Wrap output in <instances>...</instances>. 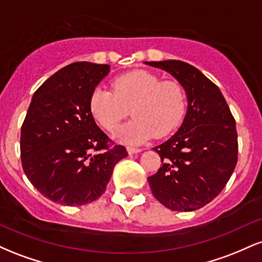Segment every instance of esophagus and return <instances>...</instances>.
Listing matches in <instances>:
<instances>
[{"label": "esophagus", "instance_id": "34e87169", "mask_svg": "<svg viewBox=\"0 0 262 262\" xmlns=\"http://www.w3.org/2000/svg\"><path fill=\"white\" fill-rule=\"evenodd\" d=\"M127 151H128L129 155H132V154H138V152L141 151V149H139V148H132V146H128Z\"/></svg>", "mask_w": 262, "mask_h": 262}]
</instances>
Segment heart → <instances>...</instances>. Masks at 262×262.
Returning a JSON list of instances; mask_svg holds the SVG:
<instances>
[{
    "label": "heart",
    "mask_w": 262,
    "mask_h": 262,
    "mask_svg": "<svg viewBox=\"0 0 262 262\" xmlns=\"http://www.w3.org/2000/svg\"><path fill=\"white\" fill-rule=\"evenodd\" d=\"M112 89L98 86L90 97V112L104 130L113 132L129 114L135 118L117 129L123 144H141L155 135L166 137L182 122L186 95L176 81H161L148 71L137 70L113 80Z\"/></svg>",
    "instance_id": "obj_1"
}]
</instances>
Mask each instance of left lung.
Returning <instances> with one entry per match:
<instances>
[{
    "label": "left lung",
    "instance_id": "8db88e82",
    "mask_svg": "<svg viewBox=\"0 0 262 262\" xmlns=\"http://www.w3.org/2000/svg\"><path fill=\"white\" fill-rule=\"evenodd\" d=\"M146 64L172 75L188 100L181 127L154 148L161 167L148 177L150 188L169 209H200L221 193L236 166L235 119L218 86L194 66L180 60Z\"/></svg>",
    "mask_w": 262,
    "mask_h": 262
}]
</instances>
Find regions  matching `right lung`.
I'll list each match as a JSON object with an SVG mask.
<instances>
[{"label": "right lung", "mask_w": 262, "mask_h": 262, "mask_svg": "<svg viewBox=\"0 0 262 262\" xmlns=\"http://www.w3.org/2000/svg\"><path fill=\"white\" fill-rule=\"evenodd\" d=\"M110 65L74 62L33 95L20 129L26 176L53 202L91 203L106 191L113 167L128 155L98 128L90 112L91 93Z\"/></svg>", "instance_id": "add662e5"}]
</instances>
